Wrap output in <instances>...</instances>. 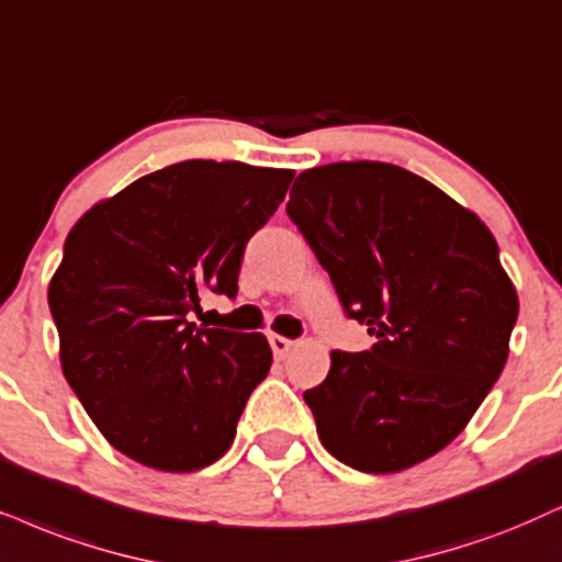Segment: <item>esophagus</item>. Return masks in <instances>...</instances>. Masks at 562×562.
Returning a JSON list of instances; mask_svg holds the SVG:
<instances>
[{
	"mask_svg": "<svg viewBox=\"0 0 562 562\" xmlns=\"http://www.w3.org/2000/svg\"><path fill=\"white\" fill-rule=\"evenodd\" d=\"M269 345H272V352L277 355V358H285V355L293 350V339L288 337H280V334H269Z\"/></svg>",
	"mask_w": 562,
	"mask_h": 562,
	"instance_id": "esophagus-1",
	"label": "esophagus"
}]
</instances>
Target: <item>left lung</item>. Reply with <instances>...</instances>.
Returning <instances> with one entry per match:
<instances>
[{
    "label": "left lung",
    "mask_w": 562,
    "mask_h": 562,
    "mask_svg": "<svg viewBox=\"0 0 562 562\" xmlns=\"http://www.w3.org/2000/svg\"><path fill=\"white\" fill-rule=\"evenodd\" d=\"M288 215L331 277L366 352H331L303 394L324 449L352 470H409L451 443L498 381L518 316L493 233L392 162L308 168Z\"/></svg>",
    "instance_id": "obj_1"
}]
</instances>
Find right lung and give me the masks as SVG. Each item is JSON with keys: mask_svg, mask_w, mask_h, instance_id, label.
Listing matches in <instances>:
<instances>
[{"mask_svg": "<svg viewBox=\"0 0 562 562\" xmlns=\"http://www.w3.org/2000/svg\"><path fill=\"white\" fill-rule=\"evenodd\" d=\"M295 170L183 160L92 204L48 282L64 379L116 451L160 472L210 467L267 379L265 334L196 329L202 293H238L240 259Z\"/></svg>", "mask_w": 562, "mask_h": 562, "instance_id": "add662e5", "label": "right lung"}]
</instances>
